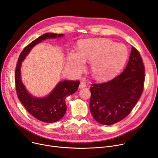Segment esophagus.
I'll use <instances>...</instances> for the list:
<instances>
[{"label": "esophagus", "mask_w": 158, "mask_h": 158, "mask_svg": "<svg viewBox=\"0 0 158 158\" xmlns=\"http://www.w3.org/2000/svg\"><path fill=\"white\" fill-rule=\"evenodd\" d=\"M86 85L85 82L82 81V82H80V85H79V88L80 89H81V88H83L86 87Z\"/></svg>", "instance_id": "esophagus-1"}]
</instances>
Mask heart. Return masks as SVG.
Segmentation results:
<instances>
[{
    "label": "heart",
    "mask_w": 158,
    "mask_h": 158,
    "mask_svg": "<svg viewBox=\"0 0 158 158\" xmlns=\"http://www.w3.org/2000/svg\"><path fill=\"white\" fill-rule=\"evenodd\" d=\"M77 53L68 54V64L76 73L84 69L85 61L90 63V72L97 81L109 80L123 68L128 57L127 47L107 39L81 40Z\"/></svg>",
    "instance_id": "b5f03b06"
}]
</instances>
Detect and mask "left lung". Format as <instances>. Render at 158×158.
Instances as JSON below:
<instances>
[{"mask_svg": "<svg viewBox=\"0 0 158 158\" xmlns=\"http://www.w3.org/2000/svg\"><path fill=\"white\" fill-rule=\"evenodd\" d=\"M144 81L142 57L132 47L128 63L120 75L109 82L92 85L89 110L94 118L111 126L126 117L139 101Z\"/></svg>", "mask_w": 158, "mask_h": 158, "instance_id": "8db88e82", "label": "left lung"}]
</instances>
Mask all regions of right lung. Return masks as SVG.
Segmentation results:
<instances>
[{"label":"right lung","instance_id":"right-lung-1","mask_svg":"<svg viewBox=\"0 0 158 158\" xmlns=\"http://www.w3.org/2000/svg\"><path fill=\"white\" fill-rule=\"evenodd\" d=\"M64 34L47 32L35 40L20 54L15 70L16 94L20 101L27 111L36 119L47 123H53L61 119L66 111V98L76 92L79 86V81H60L47 95L38 97L30 94L23 85L21 77L22 62L32 48L47 39L60 38Z\"/></svg>","mask_w":158,"mask_h":158}]
</instances>
